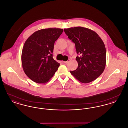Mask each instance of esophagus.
Returning a JSON list of instances; mask_svg holds the SVG:
<instances>
[{"label": "esophagus", "mask_w": 128, "mask_h": 128, "mask_svg": "<svg viewBox=\"0 0 128 128\" xmlns=\"http://www.w3.org/2000/svg\"><path fill=\"white\" fill-rule=\"evenodd\" d=\"M70 61V60H68L67 61H64V63H66V64H67V63H68Z\"/></svg>", "instance_id": "obj_1"}]
</instances>
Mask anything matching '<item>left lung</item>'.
<instances>
[{
	"instance_id": "8db88e82",
	"label": "left lung",
	"mask_w": 128,
	"mask_h": 128,
	"mask_svg": "<svg viewBox=\"0 0 128 128\" xmlns=\"http://www.w3.org/2000/svg\"><path fill=\"white\" fill-rule=\"evenodd\" d=\"M68 38L75 44L78 66L70 72L82 83L95 80L103 72L106 64V50L101 38L89 29L77 27L65 29Z\"/></svg>"
}]
</instances>
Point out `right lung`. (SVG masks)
I'll return each instance as SVG.
<instances>
[{
  "label": "right lung",
  "mask_w": 128,
  "mask_h": 128,
  "mask_svg": "<svg viewBox=\"0 0 128 128\" xmlns=\"http://www.w3.org/2000/svg\"><path fill=\"white\" fill-rule=\"evenodd\" d=\"M63 31L60 28L37 30L25 41L22 53V66L25 74L32 81L48 82L60 64L53 58L55 41Z\"/></svg>",
  "instance_id": "obj_1"
}]
</instances>
